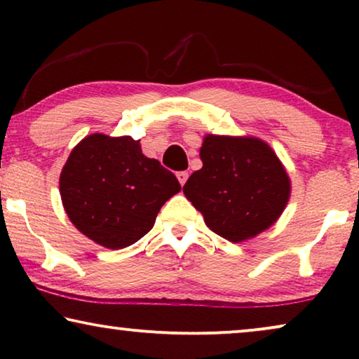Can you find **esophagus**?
<instances>
[{
  "label": "esophagus",
  "mask_w": 359,
  "mask_h": 359,
  "mask_svg": "<svg viewBox=\"0 0 359 359\" xmlns=\"http://www.w3.org/2000/svg\"><path fill=\"white\" fill-rule=\"evenodd\" d=\"M176 176H178V181L181 183V186H183V184L186 183V181H188L189 173H188V171H180V173L176 175Z\"/></svg>",
  "instance_id": "1"
}]
</instances>
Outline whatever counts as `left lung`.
Segmentation results:
<instances>
[{
	"label": "left lung",
	"instance_id": "8db88e82",
	"mask_svg": "<svg viewBox=\"0 0 359 359\" xmlns=\"http://www.w3.org/2000/svg\"><path fill=\"white\" fill-rule=\"evenodd\" d=\"M203 168L183 193L208 227L229 242H243L276 222L291 194V181L271 147L255 137L205 135Z\"/></svg>",
	"mask_w": 359,
	"mask_h": 359
}]
</instances>
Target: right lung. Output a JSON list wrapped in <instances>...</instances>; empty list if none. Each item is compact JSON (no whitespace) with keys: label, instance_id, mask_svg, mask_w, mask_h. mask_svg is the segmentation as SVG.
I'll return each mask as SVG.
<instances>
[{"label":"right lung","instance_id":"add662e5","mask_svg":"<svg viewBox=\"0 0 359 359\" xmlns=\"http://www.w3.org/2000/svg\"><path fill=\"white\" fill-rule=\"evenodd\" d=\"M181 189L132 137L93 134L72 150L60 175L63 208L73 225L111 250L135 243L154 227L161 205Z\"/></svg>","mask_w":359,"mask_h":359}]
</instances>
